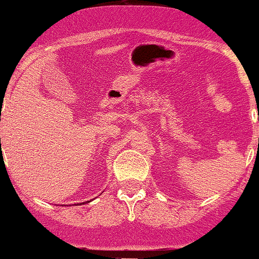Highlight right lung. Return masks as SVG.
Masks as SVG:
<instances>
[{
	"label": "right lung",
	"mask_w": 259,
	"mask_h": 259,
	"mask_svg": "<svg viewBox=\"0 0 259 259\" xmlns=\"http://www.w3.org/2000/svg\"><path fill=\"white\" fill-rule=\"evenodd\" d=\"M87 202H92V200H91V201H87ZM87 202H85V203H87ZM83 203H84V202H83Z\"/></svg>",
	"instance_id": "1"
}]
</instances>
